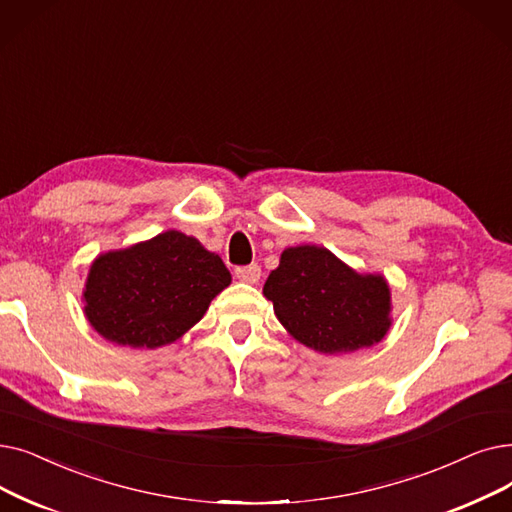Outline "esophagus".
I'll return each mask as SVG.
<instances>
[{"label": "esophagus", "mask_w": 512, "mask_h": 512, "mask_svg": "<svg viewBox=\"0 0 512 512\" xmlns=\"http://www.w3.org/2000/svg\"><path fill=\"white\" fill-rule=\"evenodd\" d=\"M234 276L240 280V282H247V284H257L259 278H261V268L257 263L253 265H247V268H236Z\"/></svg>", "instance_id": "34e87169"}]
</instances>
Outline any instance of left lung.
I'll return each instance as SVG.
<instances>
[{"label": "left lung", "mask_w": 512, "mask_h": 512, "mask_svg": "<svg viewBox=\"0 0 512 512\" xmlns=\"http://www.w3.org/2000/svg\"><path fill=\"white\" fill-rule=\"evenodd\" d=\"M263 297L288 335L324 355L372 347L393 324L387 278L353 270L318 244L284 249Z\"/></svg>", "instance_id": "obj_1"}]
</instances>
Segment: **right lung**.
I'll use <instances>...</instances> for the list:
<instances>
[{"mask_svg": "<svg viewBox=\"0 0 512 512\" xmlns=\"http://www.w3.org/2000/svg\"><path fill=\"white\" fill-rule=\"evenodd\" d=\"M232 276L219 255L180 230L100 253L81 293L83 314L106 341L131 349L175 343L201 322Z\"/></svg>", "mask_w": 512, "mask_h": 512, "instance_id": "1", "label": "right lung"}]
</instances>
